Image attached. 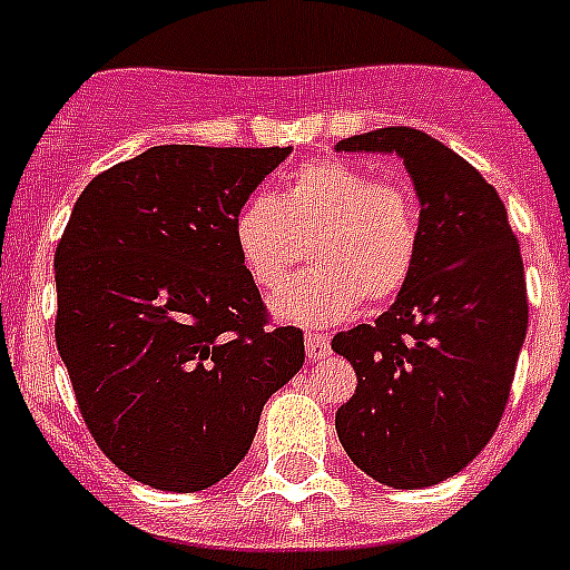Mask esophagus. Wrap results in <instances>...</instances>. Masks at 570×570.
<instances>
[{
    "instance_id": "obj_1",
    "label": "esophagus",
    "mask_w": 570,
    "mask_h": 570,
    "mask_svg": "<svg viewBox=\"0 0 570 570\" xmlns=\"http://www.w3.org/2000/svg\"><path fill=\"white\" fill-rule=\"evenodd\" d=\"M305 354L311 362L328 360L331 356V336L328 334H305Z\"/></svg>"
}]
</instances>
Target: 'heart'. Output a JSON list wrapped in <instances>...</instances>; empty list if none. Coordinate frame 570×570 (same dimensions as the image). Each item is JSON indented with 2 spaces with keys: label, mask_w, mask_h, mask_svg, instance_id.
Masks as SVG:
<instances>
[{
  "label": "heart",
  "mask_w": 570,
  "mask_h": 570,
  "mask_svg": "<svg viewBox=\"0 0 570 570\" xmlns=\"http://www.w3.org/2000/svg\"><path fill=\"white\" fill-rule=\"evenodd\" d=\"M414 190L374 179L342 159L302 165L276 196L254 194L234 216V245L256 288L276 291L308 239L314 268L274 296V314L299 325H334L362 299L405 288L420 250Z\"/></svg>",
  "instance_id": "1"
}]
</instances>
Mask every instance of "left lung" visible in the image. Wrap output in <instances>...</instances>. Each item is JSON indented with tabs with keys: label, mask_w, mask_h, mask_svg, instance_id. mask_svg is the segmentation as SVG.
Instances as JSON below:
<instances>
[{
	"label": "left lung",
	"mask_w": 570,
	"mask_h": 570,
	"mask_svg": "<svg viewBox=\"0 0 570 570\" xmlns=\"http://www.w3.org/2000/svg\"><path fill=\"white\" fill-rule=\"evenodd\" d=\"M336 150L400 156L422 214L414 274L394 305L331 342L360 380L336 434L382 485H436L480 454L505 411L528 331L520 245L493 185L434 136L380 128Z\"/></svg>",
	"instance_id": "left-lung-1"
}]
</instances>
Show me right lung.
Listing matches in <instances>:
<instances>
[{"label":"right lung","mask_w":570,"mask_h":570,"mask_svg":"<svg viewBox=\"0 0 570 570\" xmlns=\"http://www.w3.org/2000/svg\"><path fill=\"white\" fill-rule=\"evenodd\" d=\"M294 148L156 145L90 179L59 239L57 347L85 425L119 471L194 493L248 454L305 362L268 328L234 216Z\"/></svg>","instance_id":"obj_1"}]
</instances>
